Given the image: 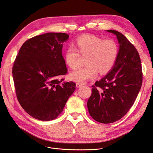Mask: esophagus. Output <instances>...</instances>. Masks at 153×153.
<instances>
[{
  "mask_svg": "<svg viewBox=\"0 0 153 153\" xmlns=\"http://www.w3.org/2000/svg\"><path fill=\"white\" fill-rule=\"evenodd\" d=\"M82 85H83V83H78V82L76 83V87H77V88L80 87H82Z\"/></svg>",
  "mask_w": 153,
  "mask_h": 153,
  "instance_id": "1",
  "label": "esophagus"
}]
</instances>
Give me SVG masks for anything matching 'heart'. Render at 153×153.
I'll return each mask as SVG.
<instances>
[{
	"instance_id": "b5f03b06",
	"label": "heart",
	"mask_w": 153,
	"mask_h": 153,
	"mask_svg": "<svg viewBox=\"0 0 153 153\" xmlns=\"http://www.w3.org/2000/svg\"><path fill=\"white\" fill-rule=\"evenodd\" d=\"M78 52L82 56L87 55V66L72 71L70 78L73 81L83 83L96 77L97 71L104 74L112 69L118 58L119 47L112 39L103 40L91 34L80 36L76 41V48L68 47L65 54V62L71 68L78 66Z\"/></svg>"
}]
</instances>
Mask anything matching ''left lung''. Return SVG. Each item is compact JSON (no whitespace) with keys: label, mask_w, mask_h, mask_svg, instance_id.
Instances as JSON below:
<instances>
[{"label":"left lung","mask_w":153,"mask_h":153,"mask_svg":"<svg viewBox=\"0 0 153 153\" xmlns=\"http://www.w3.org/2000/svg\"><path fill=\"white\" fill-rule=\"evenodd\" d=\"M107 31L117 36L118 56L113 70L92 86L87 101L89 114L102 123H111L123 117L133 106L143 83L138 51L122 33Z\"/></svg>","instance_id":"8db88e82"}]
</instances>
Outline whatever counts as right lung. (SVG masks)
<instances>
[{
	"label": "right lung",
	"mask_w": 153,
	"mask_h": 153,
	"mask_svg": "<svg viewBox=\"0 0 153 153\" xmlns=\"http://www.w3.org/2000/svg\"><path fill=\"white\" fill-rule=\"evenodd\" d=\"M69 35L47 33L26 40L13 66L17 99L31 117L42 121L54 120L62 113L76 88V83H61L68 70L62 54Z\"/></svg>",
	"instance_id": "1"
}]
</instances>
